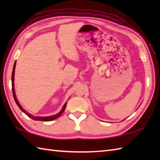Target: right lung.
<instances>
[{"instance_id":"right-lung-1","label":"right lung","mask_w":160,"mask_h":160,"mask_svg":"<svg viewBox=\"0 0 160 160\" xmlns=\"http://www.w3.org/2000/svg\"><path fill=\"white\" fill-rule=\"evenodd\" d=\"M16 62L15 61L14 64H13V71H12V93H13V98H14L15 102L16 104L18 105V107L20 108V109L21 110L22 112H24L28 116H29L30 118H32V120H38V121H45V122H49V121H52V120H54L55 119L59 118L63 112L64 111L67 107V102L64 104V106L62 107V108L61 109V111L59 112L58 113H57L56 115H52V116H49V117H38V116H33V115H31L28 113V112H27L25 109H23L22 107H21V105H20L18 102V100H17L16 96V94H15V90H14V85H13V82H14V72H15V67H16Z\"/></svg>"}]
</instances>
